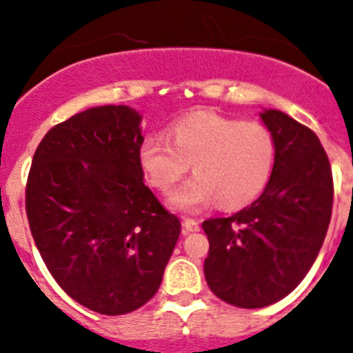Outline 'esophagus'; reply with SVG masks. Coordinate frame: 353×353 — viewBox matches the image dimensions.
<instances>
[{
  "instance_id": "1",
  "label": "esophagus",
  "mask_w": 353,
  "mask_h": 353,
  "mask_svg": "<svg viewBox=\"0 0 353 353\" xmlns=\"http://www.w3.org/2000/svg\"><path fill=\"white\" fill-rule=\"evenodd\" d=\"M183 228H185V232H197V231H201V224H199V221L190 219V217H185V219H183Z\"/></svg>"
}]
</instances>
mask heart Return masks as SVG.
Returning <instances> with one entry per match:
<instances>
[{
    "label": "heart",
    "mask_w": 353,
    "mask_h": 353,
    "mask_svg": "<svg viewBox=\"0 0 353 353\" xmlns=\"http://www.w3.org/2000/svg\"><path fill=\"white\" fill-rule=\"evenodd\" d=\"M275 143L255 121L197 112L173 123L170 139L151 136L141 146V165L154 188L168 192L194 163L195 175L170 194L172 207L199 212L217 199L239 209L260 195L272 175Z\"/></svg>",
    "instance_id": "obj_1"
}]
</instances>
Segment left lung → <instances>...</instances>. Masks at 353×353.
<instances>
[{
    "instance_id": "8db88e82",
    "label": "left lung",
    "mask_w": 353,
    "mask_h": 353,
    "mask_svg": "<svg viewBox=\"0 0 353 353\" xmlns=\"http://www.w3.org/2000/svg\"><path fill=\"white\" fill-rule=\"evenodd\" d=\"M275 143L263 194L230 217L202 223L210 290L246 310L284 299L314 263L332 219L333 176L318 136L281 110L260 114Z\"/></svg>"
}]
</instances>
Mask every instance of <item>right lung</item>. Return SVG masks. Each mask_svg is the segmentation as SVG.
<instances>
[{"mask_svg": "<svg viewBox=\"0 0 353 353\" xmlns=\"http://www.w3.org/2000/svg\"><path fill=\"white\" fill-rule=\"evenodd\" d=\"M139 123L125 105L57 123L39 144L25 188L32 236L54 281L107 316L154 296L181 231L144 185Z\"/></svg>", "mask_w": 353, "mask_h": 353, "instance_id": "add662e5", "label": "right lung"}]
</instances>
